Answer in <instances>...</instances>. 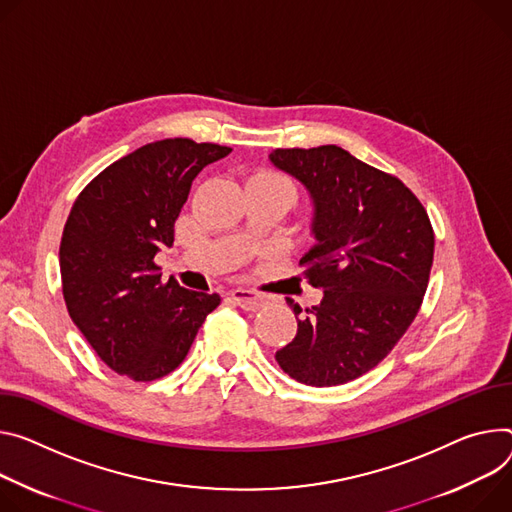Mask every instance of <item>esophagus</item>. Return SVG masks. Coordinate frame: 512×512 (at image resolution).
Here are the masks:
<instances>
[{"instance_id":"1","label":"esophagus","mask_w":512,"mask_h":512,"mask_svg":"<svg viewBox=\"0 0 512 512\" xmlns=\"http://www.w3.org/2000/svg\"><path fill=\"white\" fill-rule=\"evenodd\" d=\"M228 296L237 306H241L243 310H249V312H255V310H259L265 304V298L261 294L251 292V290H243V288L230 290Z\"/></svg>"}]
</instances>
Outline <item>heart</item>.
<instances>
[{
	"mask_svg": "<svg viewBox=\"0 0 512 512\" xmlns=\"http://www.w3.org/2000/svg\"><path fill=\"white\" fill-rule=\"evenodd\" d=\"M255 179H261V181H267L271 185H277V188H284L288 190L290 194H294V185L290 183V179H286L284 175L280 173H271V171H263V173H257Z\"/></svg>",
	"mask_w": 512,
	"mask_h": 512,
	"instance_id": "1",
	"label": "heart"
}]
</instances>
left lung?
I'll list each match as a JSON object with an SVG mask.
<instances>
[{
  "label": "left lung",
  "instance_id": "left-lung-1",
  "mask_svg": "<svg viewBox=\"0 0 512 512\" xmlns=\"http://www.w3.org/2000/svg\"><path fill=\"white\" fill-rule=\"evenodd\" d=\"M269 161L310 194L316 243L300 265L322 290L306 314L286 300L298 333L275 359L300 384H347L394 349L421 308L435 251L431 220L398 177L337 145L275 149Z\"/></svg>",
  "mask_w": 512,
  "mask_h": 512
}]
</instances>
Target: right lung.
Instances as JSON below:
<instances>
[{"mask_svg": "<svg viewBox=\"0 0 512 512\" xmlns=\"http://www.w3.org/2000/svg\"><path fill=\"white\" fill-rule=\"evenodd\" d=\"M232 149L165 138L106 167L75 200L59 265L75 327L116 374L163 378L188 355L218 294L163 284L155 255L173 245L192 181Z\"/></svg>", "mask_w": 512, "mask_h": 512, "instance_id": "right-lung-1", "label": "right lung"}]
</instances>
